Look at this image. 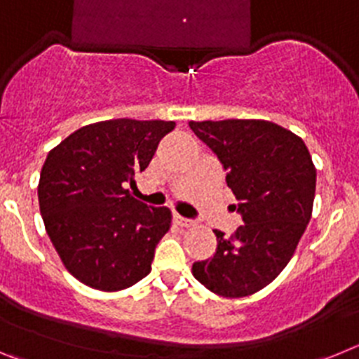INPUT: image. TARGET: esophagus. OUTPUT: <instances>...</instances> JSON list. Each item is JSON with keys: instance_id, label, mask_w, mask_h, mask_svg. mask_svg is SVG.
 Returning a JSON list of instances; mask_svg holds the SVG:
<instances>
[{"instance_id": "esophagus-1", "label": "esophagus", "mask_w": 359, "mask_h": 359, "mask_svg": "<svg viewBox=\"0 0 359 359\" xmlns=\"http://www.w3.org/2000/svg\"><path fill=\"white\" fill-rule=\"evenodd\" d=\"M172 217H174V223L180 224V226H185V228L196 226V221H192V219H189V217H183V215H180V214H174Z\"/></svg>"}]
</instances>
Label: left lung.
I'll return each mask as SVG.
<instances>
[{"mask_svg":"<svg viewBox=\"0 0 359 359\" xmlns=\"http://www.w3.org/2000/svg\"><path fill=\"white\" fill-rule=\"evenodd\" d=\"M214 151L244 224L214 230L217 250L192 273L212 293L248 297L277 278L293 257L313 212L316 169L302 138L268 120L189 122Z\"/></svg>","mask_w":359,"mask_h":359,"instance_id":"1","label":"left lung"}]
</instances>
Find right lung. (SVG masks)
I'll use <instances>...</instances> for the list:
<instances>
[{"label":"right lung","instance_id":"1","mask_svg":"<svg viewBox=\"0 0 359 359\" xmlns=\"http://www.w3.org/2000/svg\"><path fill=\"white\" fill-rule=\"evenodd\" d=\"M174 126L106 120L77 129L48 152L37 189L41 215L62 264L86 286L120 291L151 273L172 214L147 207L128 187Z\"/></svg>","mask_w":359,"mask_h":359}]
</instances>
